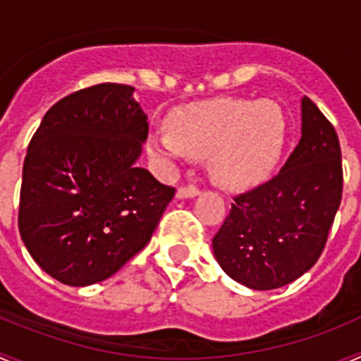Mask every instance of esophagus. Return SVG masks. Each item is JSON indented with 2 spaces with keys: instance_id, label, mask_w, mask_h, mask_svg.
<instances>
[{
  "instance_id": "esophagus-1",
  "label": "esophagus",
  "mask_w": 361,
  "mask_h": 361,
  "mask_svg": "<svg viewBox=\"0 0 361 361\" xmlns=\"http://www.w3.org/2000/svg\"><path fill=\"white\" fill-rule=\"evenodd\" d=\"M199 193L200 190L195 186H180L177 190V199H191V197H197Z\"/></svg>"
}]
</instances>
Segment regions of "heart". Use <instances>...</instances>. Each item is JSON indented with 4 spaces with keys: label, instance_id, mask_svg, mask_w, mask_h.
<instances>
[{
    "label": "heart",
    "instance_id": "heart-1",
    "mask_svg": "<svg viewBox=\"0 0 361 361\" xmlns=\"http://www.w3.org/2000/svg\"><path fill=\"white\" fill-rule=\"evenodd\" d=\"M286 137V111L273 99L213 97L171 111L166 128L148 135V152L164 161L208 155L219 186L244 190L271 173Z\"/></svg>",
    "mask_w": 361,
    "mask_h": 361
}]
</instances>
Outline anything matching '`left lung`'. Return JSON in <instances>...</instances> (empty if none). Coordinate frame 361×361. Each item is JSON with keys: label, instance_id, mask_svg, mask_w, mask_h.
<instances>
[{"label": "left lung", "instance_id": "left-lung-1", "mask_svg": "<svg viewBox=\"0 0 361 361\" xmlns=\"http://www.w3.org/2000/svg\"><path fill=\"white\" fill-rule=\"evenodd\" d=\"M343 171L336 130L302 99V137L279 175L235 197L213 237L226 275L257 291L288 286L320 258L340 202Z\"/></svg>", "mask_w": 361, "mask_h": 361}]
</instances>
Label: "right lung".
I'll return each instance as SVG.
<instances>
[{
  "label": "right lung",
  "mask_w": 361,
  "mask_h": 361,
  "mask_svg": "<svg viewBox=\"0 0 361 361\" xmlns=\"http://www.w3.org/2000/svg\"><path fill=\"white\" fill-rule=\"evenodd\" d=\"M146 137L128 85L88 86L44 114L25 157L18 226L52 279L103 282L149 242L175 188L137 166Z\"/></svg>",
  "instance_id": "right-lung-1"
}]
</instances>
